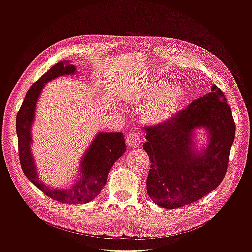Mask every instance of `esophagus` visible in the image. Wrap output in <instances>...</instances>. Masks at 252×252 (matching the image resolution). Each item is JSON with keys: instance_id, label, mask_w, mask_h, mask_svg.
<instances>
[{"instance_id": "esophagus-1", "label": "esophagus", "mask_w": 252, "mask_h": 252, "mask_svg": "<svg viewBox=\"0 0 252 252\" xmlns=\"http://www.w3.org/2000/svg\"><path fill=\"white\" fill-rule=\"evenodd\" d=\"M126 144L129 147H138L141 144V135L134 131H131L126 136Z\"/></svg>"}]
</instances>
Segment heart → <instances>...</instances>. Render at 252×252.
<instances>
[{
    "label": "heart",
    "mask_w": 252,
    "mask_h": 252,
    "mask_svg": "<svg viewBox=\"0 0 252 252\" xmlns=\"http://www.w3.org/2000/svg\"><path fill=\"white\" fill-rule=\"evenodd\" d=\"M132 102L146 105L143 110L145 121L163 124L177 116L185 101V93L179 85L168 86L164 80L154 81L142 87L131 97Z\"/></svg>",
    "instance_id": "b5f03b06"
}]
</instances>
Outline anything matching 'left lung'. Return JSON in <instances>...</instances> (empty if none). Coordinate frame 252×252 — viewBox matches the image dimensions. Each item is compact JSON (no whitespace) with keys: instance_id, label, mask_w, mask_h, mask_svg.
Segmentation results:
<instances>
[{"instance_id":"left-lung-1","label":"left lung","mask_w":252,"mask_h":252,"mask_svg":"<svg viewBox=\"0 0 252 252\" xmlns=\"http://www.w3.org/2000/svg\"><path fill=\"white\" fill-rule=\"evenodd\" d=\"M197 127L209 133L208 146L197 151L193 140ZM143 148L150 159L147 193L157 205L175 209L191 204L222 183L234 140L235 124L222 90L209 94L163 124L145 127Z\"/></svg>"}]
</instances>
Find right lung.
Masks as SVG:
<instances>
[{
	"label": "right lung",
	"mask_w": 252,
	"mask_h": 252,
	"mask_svg": "<svg viewBox=\"0 0 252 252\" xmlns=\"http://www.w3.org/2000/svg\"><path fill=\"white\" fill-rule=\"evenodd\" d=\"M75 66L69 62H59L44 73L27 91L17 114V134L19 157L26 178L52 200L66 204H83L93 201L107 182L112 165L126 151L122 132H98L91 143L80 164L81 177L75 184L65 189H55L37 177L34 158L32 154V126L34 121L35 106L45 84L62 75L74 74Z\"/></svg>",
	"instance_id": "obj_1"
}]
</instances>
